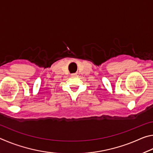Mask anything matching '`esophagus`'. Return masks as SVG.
<instances>
[{"instance_id":"esophagus-1","label":"esophagus","mask_w":153,"mask_h":153,"mask_svg":"<svg viewBox=\"0 0 153 153\" xmlns=\"http://www.w3.org/2000/svg\"><path fill=\"white\" fill-rule=\"evenodd\" d=\"M73 76H79V74L78 73V72H76V73L73 74Z\"/></svg>"}]
</instances>
